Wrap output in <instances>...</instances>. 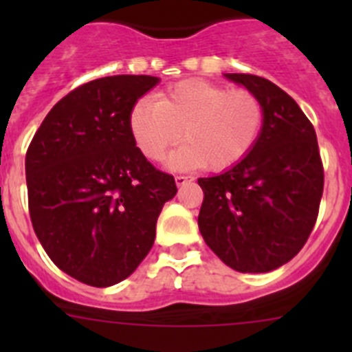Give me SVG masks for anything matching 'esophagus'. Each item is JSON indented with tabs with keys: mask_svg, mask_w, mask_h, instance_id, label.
<instances>
[{
	"mask_svg": "<svg viewBox=\"0 0 352 352\" xmlns=\"http://www.w3.org/2000/svg\"><path fill=\"white\" fill-rule=\"evenodd\" d=\"M174 179H176V185H178V186H185L186 183L190 182V179L186 178V176H176V178H174Z\"/></svg>",
	"mask_w": 352,
	"mask_h": 352,
	"instance_id": "obj_1",
	"label": "esophagus"
}]
</instances>
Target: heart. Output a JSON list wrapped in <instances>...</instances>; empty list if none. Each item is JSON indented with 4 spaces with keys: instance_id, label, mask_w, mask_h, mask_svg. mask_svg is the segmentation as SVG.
Returning a JSON list of instances; mask_svg holds the SVG:
<instances>
[{
    "instance_id": "heart-1",
    "label": "heart",
    "mask_w": 352,
    "mask_h": 352,
    "mask_svg": "<svg viewBox=\"0 0 352 352\" xmlns=\"http://www.w3.org/2000/svg\"><path fill=\"white\" fill-rule=\"evenodd\" d=\"M264 107L247 89H229L206 80H183L132 105L129 129L141 153L158 162L176 142L186 144L169 158L174 169L201 167L220 173L248 157L259 141Z\"/></svg>"
}]
</instances>
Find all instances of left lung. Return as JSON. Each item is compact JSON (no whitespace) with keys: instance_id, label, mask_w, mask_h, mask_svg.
Instances as JSON below:
<instances>
[{"instance_id":"obj_1","label":"left lung","mask_w":352,"mask_h":352,"mask_svg":"<svg viewBox=\"0 0 352 352\" xmlns=\"http://www.w3.org/2000/svg\"><path fill=\"white\" fill-rule=\"evenodd\" d=\"M261 100L264 125L248 157L211 178H199L204 201L199 231L208 247L241 273L289 263L316 226L324 188L317 135L300 105L272 80L226 74Z\"/></svg>"}]
</instances>
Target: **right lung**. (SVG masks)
I'll return each instance as SVG.
<instances>
[{
	"label": "right lung",
	"instance_id": "1",
	"mask_svg": "<svg viewBox=\"0 0 352 352\" xmlns=\"http://www.w3.org/2000/svg\"><path fill=\"white\" fill-rule=\"evenodd\" d=\"M158 77L89 80L49 111L26 153L30 217L52 263L93 287L135 272L157 219L178 192L146 160L129 129L130 109Z\"/></svg>",
	"mask_w": 352,
	"mask_h": 352
}]
</instances>
